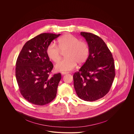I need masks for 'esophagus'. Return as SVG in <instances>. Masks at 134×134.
I'll return each mask as SVG.
<instances>
[{"instance_id": "34e87169", "label": "esophagus", "mask_w": 134, "mask_h": 134, "mask_svg": "<svg viewBox=\"0 0 134 134\" xmlns=\"http://www.w3.org/2000/svg\"><path fill=\"white\" fill-rule=\"evenodd\" d=\"M68 74V72H61V74L62 75H66V74Z\"/></svg>"}]
</instances>
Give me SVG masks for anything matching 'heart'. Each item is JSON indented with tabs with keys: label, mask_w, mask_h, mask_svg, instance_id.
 Segmentation results:
<instances>
[{
	"label": "heart",
	"mask_w": 134,
	"mask_h": 134,
	"mask_svg": "<svg viewBox=\"0 0 134 134\" xmlns=\"http://www.w3.org/2000/svg\"><path fill=\"white\" fill-rule=\"evenodd\" d=\"M58 46L55 43H51L47 48V54L49 58L55 62H57L61 58L62 52L65 53L64 59L58 62L55 65L57 71H69L76 65L84 63L87 60L89 49L87 44L80 41L70 34L63 36L58 40Z\"/></svg>",
	"instance_id": "heart-1"
}]
</instances>
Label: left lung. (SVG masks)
Listing matches in <instances>:
<instances>
[{
	"label": "left lung",
	"mask_w": 134,
	"mask_h": 134,
	"mask_svg": "<svg viewBox=\"0 0 134 134\" xmlns=\"http://www.w3.org/2000/svg\"><path fill=\"white\" fill-rule=\"evenodd\" d=\"M89 49L87 60L73 75L78 96L86 101H95L109 92L115 77L114 60L104 41L97 36L81 32Z\"/></svg>",
	"instance_id": "obj_1"
}]
</instances>
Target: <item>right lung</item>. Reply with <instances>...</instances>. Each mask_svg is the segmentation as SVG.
Instances as JSON below:
<instances>
[{
    "label": "right lung",
    "instance_id": "right-lung-1",
    "mask_svg": "<svg viewBox=\"0 0 134 134\" xmlns=\"http://www.w3.org/2000/svg\"><path fill=\"white\" fill-rule=\"evenodd\" d=\"M60 34L44 33L27 41L16 63L15 76L24 98L36 105H44L56 96L60 73L49 76L54 67L47 54L51 42Z\"/></svg>",
    "mask_w": 134,
    "mask_h": 134
}]
</instances>
